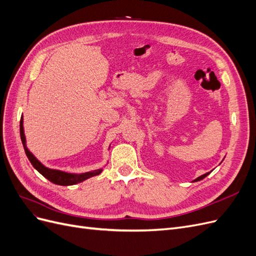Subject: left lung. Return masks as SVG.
<instances>
[{
  "label": "left lung",
  "instance_id": "8db88e82",
  "mask_svg": "<svg viewBox=\"0 0 256 256\" xmlns=\"http://www.w3.org/2000/svg\"><path fill=\"white\" fill-rule=\"evenodd\" d=\"M212 172V171H210ZM210 172H208V173H206V174H204V175H200V177H198V178H196V180H193V182H198V180H203V178H205L207 175H209V174H210Z\"/></svg>",
  "mask_w": 256,
  "mask_h": 256
}]
</instances>
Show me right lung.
<instances>
[{
	"label": "right lung",
	"mask_w": 256,
	"mask_h": 256,
	"mask_svg": "<svg viewBox=\"0 0 256 256\" xmlns=\"http://www.w3.org/2000/svg\"><path fill=\"white\" fill-rule=\"evenodd\" d=\"M20 136H21L23 147H24V152L26 154V157L28 158L30 164H32V166L44 177L47 178L48 180H50L53 184H60V186H72V184L82 182L85 180H88V178L99 175L102 172V168H98V170H94V171L86 172V173L74 174V173H67V172L60 171V170H53V168H49L47 166H44L42 162L28 150V148L26 147V136H24V129H23V118L22 116H21V120H20Z\"/></svg>",
	"instance_id": "right-lung-1"
}]
</instances>
